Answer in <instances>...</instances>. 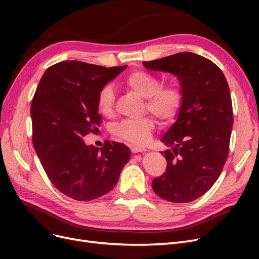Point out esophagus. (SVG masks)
<instances>
[{
    "mask_svg": "<svg viewBox=\"0 0 259 259\" xmlns=\"http://www.w3.org/2000/svg\"><path fill=\"white\" fill-rule=\"evenodd\" d=\"M131 151H132L133 153L145 152V151H146V148H143V147H137V146H132V147H131Z\"/></svg>",
    "mask_w": 259,
    "mask_h": 259,
    "instance_id": "obj_1",
    "label": "esophagus"
}]
</instances>
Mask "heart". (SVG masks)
<instances>
[{
	"mask_svg": "<svg viewBox=\"0 0 259 259\" xmlns=\"http://www.w3.org/2000/svg\"><path fill=\"white\" fill-rule=\"evenodd\" d=\"M123 84L145 98L144 112H150L163 125L173 123L184 105V93L175 83L162 84L158 75L145 70H135L123 79ZM115 94L110 84L101 88L96 97L98 111L111 117L114 113ZM155 128L152 116L145 115L138 120H122L115 123L111 133L121 140L134 145H145L150 140Z\"/></svg>",
	"mask_w": 259,
	"mask_h": 259,
	"instance_id": "obj_1",
	"label": "heart"
}]
</instances>
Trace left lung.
I'll use <instances>...</instances> for the list:
<instances>
[{
  "label": "left lung",
  "mask_w": 259,
  "mask_h": 259,
  "mask_svg": "<svg viewBox=\"0 0 259 259\" xmlns=\"http://www.w3.org/2000/svg\"><path fill=\"white\" fill-rule=\"evenodd\" d=\"M147 69L175 74L184 105L163 136L166 171L152 180L154 192L174 203H188L207 192L221 175L229 153L233 124L228 82L213 61L185 52L143 61Z\"/></svg>",
  "instance_id": "left-lung-1"
}]
</instances>
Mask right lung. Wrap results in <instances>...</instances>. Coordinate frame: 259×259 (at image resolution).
<instances>
[{"mask_svg":"<svg viewBox=\"0 0 259 259\" xmlns=\"http://www.w3.org/2000/svg\"><path fill=\"white\" fill-rule=\"evenodd\" d=\"M125 68L61 61L46 70L34 93L33 147L55 188L76 201L108 193L130 160V149L121 143L107 140L99 150L83 140L101 122L98 91Z\"/></svg>","mask_w":259,"mask_h":259,"instance_id":"right-lung-1","label":"right lung"}]
</instances>
